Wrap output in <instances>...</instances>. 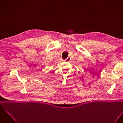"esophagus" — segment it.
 Returning <instances> with one entry per match:
<instances>
[{
    "mask_svg": "<svg viewBox=\"0 0 123 123\" xmlns=\"http://www.w3.org/2000/svg\"><path fill=\"white\" fill-rule=\"evenodd\" d=\"M70 57H68L65 61L66 62H69L70 61Z\"/></svg>",
    "mask_w": 123,
    "mask_h": 123,
    "instance_id": "esophagus-1",
    "label": "esophagus"
}]
</instances>
